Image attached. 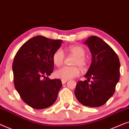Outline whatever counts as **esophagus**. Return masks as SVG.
Instances as JSON below:
<instances>
[{
  "instance_id": "1",
  "label": "esophagus",
  "mask_w": 129,
  "mask_h": 129,
  "mask_svg": "<svg viewBox=\"0 0 129 129\" xmlns=\"http://www.w3.org/2000/svg\"><path fill=\"white\" fill-rule=\"evenodd\" d=\"M61 82H62V84H64L65 83H66V82H67V80H61Z\"/></svg>"
}]
</instances>
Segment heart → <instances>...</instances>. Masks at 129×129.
Listing matches in <instances>:
<instances>
[{
	"mask_svg": "<svg viewBox=\"0 0 129 129\" xmlns=\"http://www.w3.org/2000/svg\"><path fill=\"white\" fill-rule=\"evenodd\" d=\"M68 51L72 54L76 56L73 65L78 66L81 68H84L87 66V58H85V50L83 47L80 45H74L68 48ZM65 58V54L61 48L58 49L52 55V61L56 67L62 65ZM80 70L78 67L65 66L55 72V76L58 78L63 80H68L80 74Z\"/></svg>",
	"mask_w": 129,
	"mask_h": 129,
	"instance_id": "heart-1",
	"label": "heart"
}]
</instances>
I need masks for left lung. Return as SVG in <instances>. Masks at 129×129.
<instances>
[{
	"label": "left lung",
	"mask_w": 129,
	"mask_h": 129,
	"mask_svg": "<svg viewBox=\"0 0 129 129\" xmlns=\"http://www.w3.org/2000/svg\"><path fill=\"white\" fill-rule=\"evenodd\" d=\"M84 44L88 46L92 61L85 75L87 80L77 82L74 94L82 105L100 107L114 93L120 78L119 58L110 46L96 36L89 37Z\"/></svg>",
	"instance_id": "obj_1"
}]
</instances>
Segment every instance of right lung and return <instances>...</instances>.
I'll return each mask as SVG.
<instances>
[{
  "label": "right lung",
  "instance_id": "right-lung-1",
  "mask_svg": "<svg viewBox=\"0 0 129 129\" xmlns=\"http://www.w3.org/2000/svg\"><path fill=\"white\" fill-rule=\"evenodd\" d=\"M61 40L37 36L27 41L15 55L13 82L22 100L35 109H44L55 102L62 87L60 79L48 78L54 70V53Z\"/></svg>",
  "mask_w": 129,
  "mask_h": 129
}]
</instances>
